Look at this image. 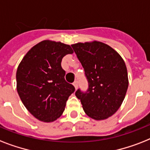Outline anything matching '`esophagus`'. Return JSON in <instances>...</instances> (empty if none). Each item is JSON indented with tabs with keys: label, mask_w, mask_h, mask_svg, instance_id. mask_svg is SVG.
I'll return each instance as SVG.
<instances>
[{
	"label": "esophagus",
	"mask_w": 150,
	"mask_h": 150,
	"mask_svg": "<svg viewBox=\"0 0 150 150\" xmlns=\"http://www.w3.org/2000/svg\"><path fill=\"white\" fill-rule=\"evenodd\" d=\"M73 85H74V86H75V89H77L78 86H79V85H78V81H76V80H75V82H73Z\"/></svg>",
	"instance_id": "1"
}]
</instances>
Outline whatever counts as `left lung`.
Listing matches in <instances>:
<instances>
[{
  "label": "left lung",
  "instance_id": "8db88e82",
  "mask_svg": "<svg viewBox=\"0 0 150 150\" xmlns=\"http://www.w3.org/2000/svg\"><path fill=\"white\" fill-rule=\"evenodd\" d=\"M85 71L88 89L75 96L85 113L95 120L112 116L121 107L128 87L125 63L117 52L101 42L71 45Z\"/></svg>",
  "mask_w": 150,
  "mask_h": 150
}]
</instances>
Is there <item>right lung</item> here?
I'll return each mask as SVG.
<instances>
[{
  "label": "right lung",
  "mask_w": 150,
  "mask_h": 150,
  "mask_svg": "<svg viewBox=\"0 0 150 150\" xmlns=\"http://www.w3.org/2000/svg\"><path fill=\"white\" fill-rule=\"evenodd\" d=\"M69 45L43 40L32 47L16 72L17 91L26 109L36 118L51 122L63 114L66 102L75 92L64 79L61 61L72 54Z\"/></svg>",
  "instance_id": "1"
}]
</instances>
